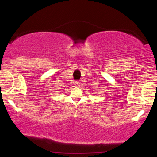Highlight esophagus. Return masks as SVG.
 Here are the masks:
<instances>
[{
    "mask_svg": "<svg viewBox=\"0 0 157 157\" xmlns=\"http://www.w3.org/2000/svg\"><path fill=\"white\" fill-rule=\"evenodd\" d=\"M74 85H75V86H76V87L81 86V82H79V81H76V82L74 83Z\"/></svg>",
    "mask_w": 157,
    "mask_h": 157,
    "instance_id": "1",
    "label": "esophagus"
}]
</instances>
